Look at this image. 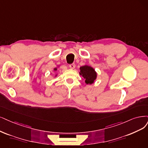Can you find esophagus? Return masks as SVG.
<instances>
[{
    "instance_id": "1",
    "label": "esophagus",
    "mask_w": 148,
    "mask_h": 148,
    "mask_svg": "<svg viewBox=\"0 0 148 148\" xmlns=\"http://www.w3.org/2000/svg\"><path fill=\"white\" fill-rule=\"evenodd\" d=\"M69 66L71 69H74L75 67V65L74 63H73V64H71L69 65Z\"/></svg>"
}]
</instances>
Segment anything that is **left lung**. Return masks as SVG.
I'll return each mask as SVG.
<instances>
[{
	"mask_svg": "<svg viewBox=\"0 0 148 148\" xmlns=\"http://www.w3.org/2000/svg\"><path fill=\"white\" fill-rule=\"evenodd\" d=\"M80 70V74L82 75V77L85 79V83L86 84H91L94 82L97 74L93 68L85 65L81 66Z\"/></svg>",
	"mask_w": 148,
	"mask_h": 148,
	"instance_id": "obj_1",
	"label": "left lung"
}]
</instances>
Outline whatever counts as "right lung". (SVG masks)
I'll return each instance as SVG.
<instances>
[{
	"label": "right lung",
	"instance_id": "add662e5",
	"mask_svg": "<svg viewBox=\"0 0 148 148\" xmlns=\"http://www.w3.org/2000/svg\"><path fill=\"white\" fill-rule=\"evenodd\" d=\"M57 68H55V69H54V71H57Z\"/></svg>",
	"mask_w": 148,
	"mask_h": 148
}]
</instances>
